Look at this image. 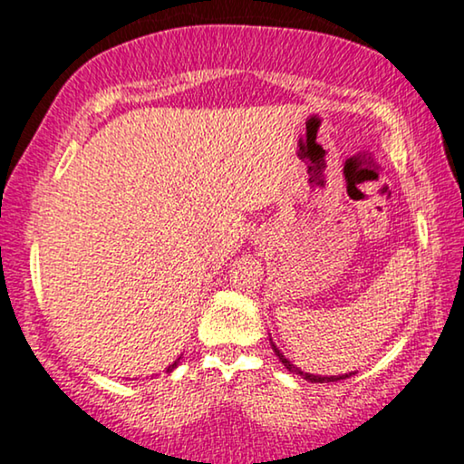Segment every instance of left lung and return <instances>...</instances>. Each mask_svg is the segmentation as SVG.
Returning <instances> with one entry per match:
<instances>
[{
    "label": "left lung",
    "mask_w": 464,
    "mask_h": 464,
    "mask_svg": "<svg viewBox=\"0 0 464 464\" xmlns=\"http://www.w3.org/2000/svg\"><path fill=\"white\" fill-rule=\"evenodd\" d=\"M273 350H275V353H276V356H279V360H281V362H284V366H285V369H290L292 372H296V375H300V377H303V379H306V382H315V383H324V382H339V379H345V377H350L352 375V372H350V375H334V377H322V375H311V372H303V371H300V369H296V366H294V364H290V360H287L285 356H284V353H281L279 350H276V347L273 345Z\"/></svg>",
    "instance_id": "1"
}]
</instances>
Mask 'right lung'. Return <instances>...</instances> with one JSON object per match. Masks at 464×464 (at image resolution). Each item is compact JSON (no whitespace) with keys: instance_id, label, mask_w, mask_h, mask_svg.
I'll return each mask as SVG.
<instances>
[{"instance_id":"1","label":"right lung","mask_w":464,"mask_h":464,"mask_svg":"<svg viewBox=\"0 0 464 464\" xmlns=\"http://www.w3.org/2000/svg\"><path fill=\"white\" fill-rule=\"evenodd\" d=\"M174 366H177V362H174V364H170V366H168V371H172V369H174Z\"/></svg>"}]
</instances>
